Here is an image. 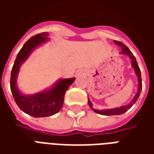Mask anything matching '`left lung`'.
Here are the masks:
<instances>
[{"label": "left lung", "mask_w": 154, "mask_h": 154, "mask_svg": "<svg viewBox=\"0 0 154 154\" xmlns=\"http://www.w3.org/2000/svg\"><path fill=\"white\" fill-rule=\"evenodd\" d=\"M115 44H116L117 45H119V47H121V52L123 54H128L129 57H130V59L132 60V66L134 68L135 70V74L138 77V80H139V87H138V92L136 93L135 97H134L133 100L129 104H128L127 106H124L119 107V108H115V109H110V110H97L93 109V105L91 102L90 99L88 98V105L92 109V110L97 114H100V115H103V116H117V115H121V114L125 113V111L130 109L131 107L133 106V105L135 103L138 98H139V95H140V92H141V90H142V79H141V72H140V69H139V67L138 63H137V61H136L135 57L133 55L132 52L129 50V48L127 47L126 45L121 43V42H119V41H115Z\"/></svg>", "instance_id": "1"}]
</instances>
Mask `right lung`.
<instances>
[{
  "mask_svg": "<svg viewBox=\"0 0 154 154\" xmlns=\"http://www.w3.org/2000/svg\"><path fill=\"white\" fill-rule=\"evenodd\" d=\"M48 36L47 32H43L31 37L24 44L17 54L11 75V90L15 101L22 111L34 117H47L57 113L63 105L66 91L75 81V77L62 79L50 89L32 96H25L19 91L16 77L20 64L35 48L48 40Z\"/></svg>",
  "mask_w": 154,
  "mask_h": 154,
  "instance_id": "obj_1",
  "label": "right lung"
}]
</instances>
